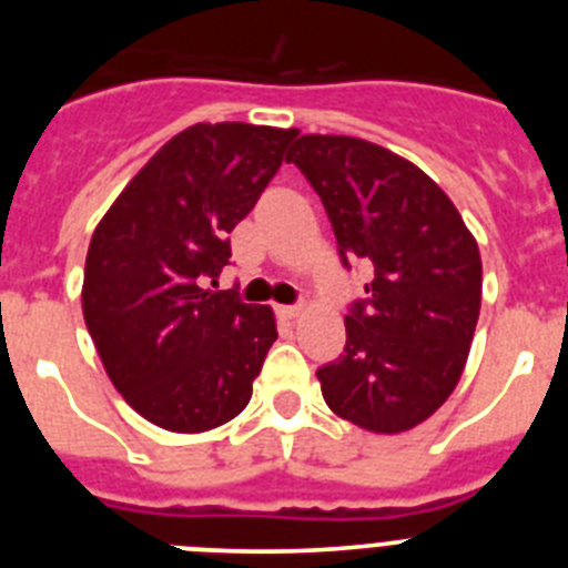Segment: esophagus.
Wrapping results in <instances>:
<instances>
[{"instance_id": "obj_1", "label": "esophagus", "mask_w": 568, "mask_h": 568, "mask_svg": "<svg viewBox=\"0 0 568 568\" xmlns=\"http://www.w3.org/2000/svg\"><path fill=\"white\" fill-rule=\"evenodd\" d=\"M275 313H278L281 318H298L301 307L298 304H281V307H275Z\"/></svg>"}]
</instances>
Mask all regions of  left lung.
<instances>
[{
  "label": "left lung",
  "instance_id": "8db88e82",
  "mask_svg": "<svg viewBox=\"0 0 568 568\" xmlns=\"http://www.w3.org/2000/svg\"><path fill=\"white\" fill-rule=\"evenodd\" d=\"M287 162L318 193L341 264L373 281L344 315V353L318 366L324 400L369 433H404L453 395L480 313V253L438 184L353 135H301Z\"/></svg>",
  "mask_w": 568,
  "mask_h": 568
}]
</instances>
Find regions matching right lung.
<instances>
[{
  "mask_svg": "<svg viewBox=\"0 0 568 568\" xmlns=\"http://www.w3.org/2000/svg\"><path fill=\"white\" fill-rule=\"evenodd\" d=\"M293 139L295 130L193 124L139 170L90 239V338L124 400L170 433L235 418L278 338L273 310L207 284Z\"/></svg>",
  "mask_w": 568,
  "mask_h": 568,
  "instance_id": "1",
  "label": "right lung"
}]
</instances>
